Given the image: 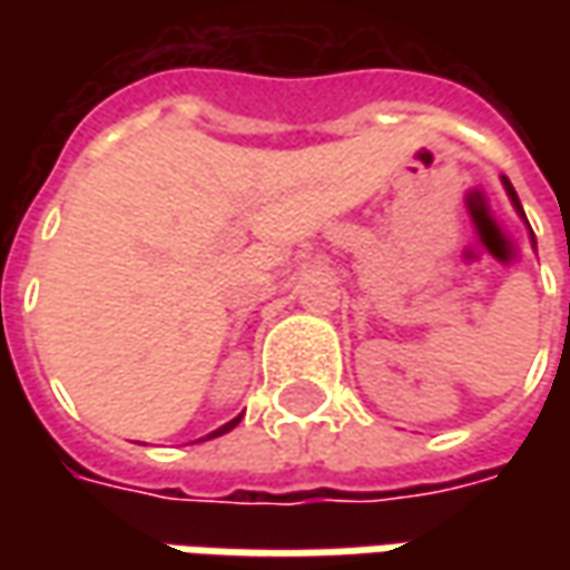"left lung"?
I'll list each match as a JSON object with an SVG mask.
<instances>
[{
	"label": "left lung",
	"mask_w": 570,
	"mask_h": 570,
	"mask_svg": "<svg viewBox=\"0 0 570 570\" xmlns=\"http://www.w3.org/2000/svg\"><path fill=\"white\" fill-rule=\"evenodd\" d=\"M504 187H508V196H511V199H514V206H517V212H520V215H523V208H520V199H517V193H514V187H511V184H508V177H504Z\"/></svg>",
	"instance_id": "obj_1"
}]
</instances>
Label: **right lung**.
Masks as SVG:
<instances>
[{"label": "right lung", "mask_w": 570, "mask_h": 570, "mask_svg": "<svg viewBox=\"0 0 570 570\" xmlns=\"http://www.w3.org/2000/svg\"><path fill=\"white\" fill-rule=\"evenodd\" d=\"M237 422H240V415H237V419H230L228 425H222V428H218V431H212V434H208V438H218V434H225V431H230V428L237 425Z\"/></svg>", "instance_id": "1"}]
</instances>
